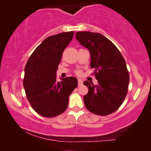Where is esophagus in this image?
Returning a JSON list of instances; mask_svg holds the SVG:
<instances>
[{
    "label": "esophagus",
    "mask_w": 151,
    "mask_h": 151,
    "mask_svg": "<svg viewBox=\"0 0 151 151\" xmlns=\"http://www.w3.org/2000/svg\"><path fill=\"white\" fill-rule=\"evenodd\" d=\"M78 86H82V84H83V82H82V80L81 79H80V78H78Z\"/></svg>",
    "instance_id": "obj_1"
}]
</instances>
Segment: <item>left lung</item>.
<instances>
[{"label": "left lung", "instance_id": "obj_1", "mask_svg": "<svg viewBox=\"0 0 151 151\" xmlns=\"http://www.w3.org/2000/svg\"><path fill=\"white\" fill-rule=\"evenodd\" d=\"M76 38L91 53V67L95 69L97 85L84 81L88 88L83 100L86 108L98 115L111 114L119 109L128 93L129 73L120 51L99 33L78 32Z\"/></svg>", "mask_w": 151, "mask_h": 151}]
</instances>
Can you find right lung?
<instances>
[{
    "mask_svg": "<svg viewBox=\"0 0 151 151\" xmlns=\"http://www.w3.org/2000/svg\"><path fill=\"white\" fill-rule=\"evenodd\" d=\"M74 32L49 36L39 45L29 58L24 68L23 86L33 109L45 117H53L66 111L69 97L78 86L75 77L57 82L55 72L64 50Z\"/></svg>",
    "mask_w": 151,
    "mask_h": 151,
    "instance_id": "add662e5",
    "label": "right lung"
}]
</instances>
